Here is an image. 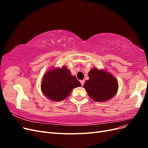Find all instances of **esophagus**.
Returning <instances> with one entry per match:
<instances>
[{"label": "esophagus", "mask_w": 148, "mask_h": 148, "mask_svg": "<svg viewBox=\"0 0 148 148\" xmlns=\"http://www.w3.org/2000/svg\"><path fill=\"white\" fill-rule=\"evenodd\" d=\"M80 83H81L82 86H83L84 85V80H81V81H80Z\"/></svg>", "instance_id": "esophagus-1"}]
</instances>
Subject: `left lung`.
<instances>
[{
  "instance_id": "8db88e82",
  "label": "left lung",
  "mask_w": 148,
  "mask_h": 148,
  "mask_svg": "<svg viewBox=\"0 0 148 148\" xmlns=\"http://www.w3.org/2000/svg\"><path fill=\"white\" fill-rule=\"evenodd\" d=\"M88 76L89 79L84 83L83 87L94 101L104 102L116 95L118 83L109 72L94 68L89 71Z\"/></svg>"
}]
</instances>
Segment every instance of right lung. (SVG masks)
I'll use <instances>...</instances> for the list:
<instances>
[{"mask_svg":"<svg viewBox=\"0 0 148 148\" xmlns=\"http://www.w3.org/2000/svg\"><path fill=\"white\" fill-rule=\"evenodd\" d=\"M82 84L66 66L51 69L44 76L41 90L49 99L58 102L68 97L73 88Z\"/></svg>","mask_w":148,"mask_h":148,"instance_id":"right-lung-1","label":"right lung"}]
</instances>
